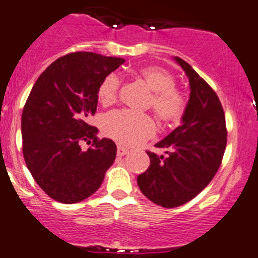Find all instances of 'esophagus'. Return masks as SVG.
Here are the masks:
<instances>
[{
    "mask_svg": "<svg viewBox=\"0 0 258 258\" xmlns=\"http://www.w3.org/2000/svg\"><path fill=\"white\" fill-rule=\"evenodd\" d=\"M127 154H128V150L127 149H124V147L122 146L117 147V155H118V156H124V155Z\"/></svg>",
    "mask_w": 258,
    "mask_h": 258,
    "instance_id": "1",
    "label": "esophagus"
}]
</instances>
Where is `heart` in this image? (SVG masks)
<instances>
[{
	"label": "heart",
	"mask_w": 258,
	"mask_h": 258,
	"mask_svg": "<svg viewBox=\"0 0 258 258\" xmlns=\"http://www.w3.org/2000/svg\"><path fill=\"white\" fill-rule=\"evenodd\" d=\"M151 92L149 106L154 108L157 116L164 122H177L186 109V97L175 87V77L171 72L161 67H145L137 72ZM121 88V79L116 73L103 78L98 87V99L102 104L114 103ZM103 132L123 146H137L151 139L156 132V123L145 113L119 109L107 113L102 122Z\"/></svg>",
	"instance_id": "1"
}]
</instances>
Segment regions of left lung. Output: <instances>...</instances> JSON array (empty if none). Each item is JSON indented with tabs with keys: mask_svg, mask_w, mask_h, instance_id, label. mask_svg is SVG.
I'll use <instances>...</instances> for the list:
<instances>
[{
	"mask_svg": "<svg viewBox=\"0 0 258 258\" xmlns=\"http://www.w3.org/2000/svg\"><path fill=\"white\" fill-rule=\"evenodd\" d=\"M189 78L190 97L181 124L155 146L167 156L146 151L150 166L137 176L152 203L175 208L196 198L221 166L227 145L226 117L216 92L185 60L175 56Z\"/></svg>",
	"mask_w": 258,
	"mask_h": 258,
	"instance_id": "1",
	"label": "left lung"
}]
</instances>
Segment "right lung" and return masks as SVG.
Returning a JSON list of instances; mask_svg holds the SVG:
<instances>
[{
	"mask_svg": "<svg viewBox=\"0 0 258 258\" xmlns=\"http://www.w3.org/2000/svg\"><path fill=\"white\" fill-rule=\"evenodd\" d=\"M123 62L96 52H71L51 62L32 87L21 117L22 152L35 181L54 201L87 199L113 164L116 144L99 140L87 118L97 111L101 82ZM91 139L92 146L82 150L80 142Z\"/></svg>",
	"mask_w": 258,
	"mask_h": 258,
	"instance_id": "1",
	"label": "right lung"
}]
</instances>
